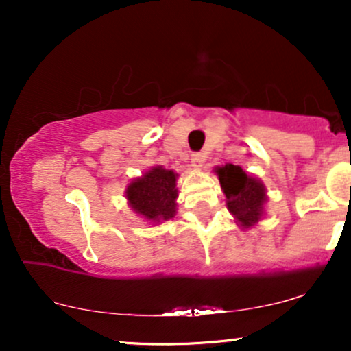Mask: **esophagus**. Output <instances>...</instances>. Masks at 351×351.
<instances>
[{
  "label": "esophagus",
  "instance_id": "obj_1",
  "mask_svg": "<svg viewBox=\"0 0 351 351\" xmlns=\"http://www.w3.org/2000/svg\"><path fill=\"white\" fill-rule=\"evenodd\" d=\"M191 165L195 168H203V165H204V155L203 153H193V156H191Z\"/></svg>",
  "mask_w": 351,
  "mask_h": 351
}]
</instances>
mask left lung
<instances>
[{"mask_svg": "<svg viewBox=\"0 0 351 351\" xmlns=\"http://www.w3.org/2000/svg\"><path fill=\"white\" fill-rule=\"evenodd\" d=\"M215 173L219 178L221 189L226 196V206L237 226L251 229L265 216L267 189L256 176L249 175L239 165L226 163L216 167Z\"/></svg>", "mask_w": 351, "mask_h": 351, "instance_id": "obj_1", "label": "left lung"}]
</instances>
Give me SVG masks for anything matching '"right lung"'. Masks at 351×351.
Returning a JSON list of instances; mask_svg holds the SVG:
<instances>
[{"instance_id": "add662e5", "label": "right lung", "mask_w": 351, "mask_h": 351, "mask_svg": "<svg viewBox=\"0 0 351 351\" xmlns=\"http://www.w3.org/2000/svg\"><path fill=\"white\" fill-rule=\"evenodd\" d=\"M178 173L167 170L162 165H155L142 176H136L127 184L125 198L136 216L153 226L175 217L178 211Z\"/></svg>"}]
</instances>
